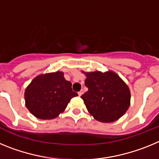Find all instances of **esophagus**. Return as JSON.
<instances>
[{
    "label": "esophagus",
    "mask_w": 159,
    "mask_h": 159,
    "mask_svg": "<svg viewBox=\"0 0 159 159\" xmlns=\"http://www.w3.org/2000/svg\"><path fill=\"white\" fill-rule=\"evenodd\" d=\"M83 93H84V90H81V91H80V92H78L79 96H81V95H83Z\"/></svg>",
    "instance_id": "obj_1"
}]
</instances>
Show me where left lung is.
<instances>
[{
    "label": "left lung",
    "mask_w": 159,
    "mask_h": 159,
    "mask_svg": "<svg viewBox=\"0 0 159 159\" xmlns=\"http://www.w3.org/2000/svg\"><path fill=\"white\" fill-rule=\"evenodd\" d=\"M88 91L81 95L88 112L101 123H112L121 118L130 104L127 84L113 71L85 72Z\"/></svg>",
    "instance_id": "obj_1"
}]
</instances>
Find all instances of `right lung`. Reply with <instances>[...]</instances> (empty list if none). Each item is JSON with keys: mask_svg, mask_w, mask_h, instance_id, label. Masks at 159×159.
I'll list each match as a JSON object with an SVG mask.
<instances>
[{"mask_svg": "<svg viewBox=\"0 0 159 159\" xmlns=\"http://www.w3.org/2000/svg\"><path fill=\"white\" fill-rule=\"evenodd\" d=\"M63 71L40 74L35 77L25 92V106L40 119H52L64 112L73 97L78 95L66 80Z\"/></svg>", "mask_w": 159, "mask_h": 159, "instance_id": "1", "label": "right lung"}]
</instances>
